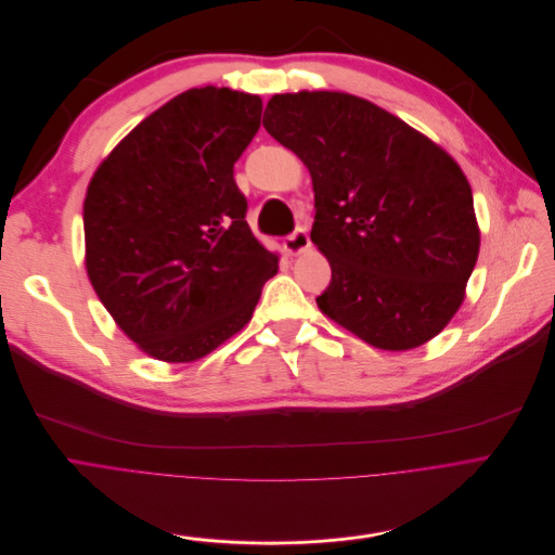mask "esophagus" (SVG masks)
<instances>
[{
    "instance_id": "obj_1",
    "label": "esophagus",
    "mask_w": 555,
    "mask_h": 555,
    "mask_svg": "<svg viewBox=\"0 0 555 555\" xmlns=\"http://www.w3.org/2000/svg\"><path fill=\"white\" fill-rule=\"evenodd\" d=\"M308 247H310V236H308L306 228H297V230H295L291 236H286V241H284V249H286L288 254H293V256L306 251Z\"/></svg>"
}]
</instances>
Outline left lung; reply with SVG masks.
Listing matches in <instances>:
<instances>
[{
	"label": "left lung",
	"mask_w": 555,
	"mask_h": 555,
	"mask_svg": "<svg viewBox=\"0 0 555 555\" xmlns=\"http://www.w3.org/2000/svg\"><path fill=\"white\" fill-rule=\"evenodd\" d=\"M264 129L310 170V238L332 278L323 314L380 350H411L453 319L479 256L457 162L370 100L278 93Z\"/></svg>",
	"instance_id": "obj_1"
}]
</instances>
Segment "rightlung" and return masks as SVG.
Segmentation results:
<instances>
[{
  "mask_svg": "<svg viewBox=\"0 0 555 555\" xmlns=\"http://www.w3.org/2000/svg\"><path fill=\"white\" fill-rule=\"evenodd\" d=\"M260 114L258 95L188 89L140 122L89 181L87 275L125 335L159 361L190 363L228 341L278 273L234 179Z\"/></svg>",
  "mask_w": 555,
  "mask_h": 555,
  "instance_id": "1",
  "label": "right lung"
}]
</instances>
